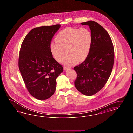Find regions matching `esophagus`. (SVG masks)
<instances>
[{
  "mask_svg": "<svg viewBox=\"0 0 133 133\" xmlns=\"http://www.w3.org/2000/svg\"><path fill=\"white\" fill-rule=\"evenodd\" d=\"M70 67H66V66H64L63 69H64V70H68V69H69Z\"/></svg>",
  "mask_w": 133,
  "mask_h": 133,
  "instance_id": "obj_1",
  "label": "esophagus"
}]
</instances>
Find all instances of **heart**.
<instances>
[{"label": "heart", "instance_id": "b5f03b06", "mask_svg": "<svg viewBox=\"0 0 133 133\" xmlns=\"http://www.w3.org/2000/svg\"><path fill=\"white\" fill-rule=\"evenodd\" d=\"M55 41L56 42L51 43L50 46L55 59L61 62L66 52L67 55L63 62L66 65H72L77 60L81 61L87 56L90 49L92 36L87 28L67 27L58 32Z\"/></svg>", "mask_w": 133, "mask_h": 133}]
</instances>
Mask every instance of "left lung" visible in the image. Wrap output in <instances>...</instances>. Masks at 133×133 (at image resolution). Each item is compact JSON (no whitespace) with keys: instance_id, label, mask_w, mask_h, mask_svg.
Returning <instances> with one entry per match:
<instances>
[{"instance_id":"obj_1","label":"left lung","mask_w":133,"mask_h":133,"mask_svg":"<svg viewBox=\"0 0 133 133\" xmlns=\"http://www.w3.org/2000/svg\"><path fill=\"white\" fill-rule=\"evenodd\" d=\"M81 24L89 26L92 41L85 61L74 68L77 73L75 85L82 94L92 96L103 88L111 75L114 45L109 34L98 23L89 21Z\"/></svg>"}]
</instances>
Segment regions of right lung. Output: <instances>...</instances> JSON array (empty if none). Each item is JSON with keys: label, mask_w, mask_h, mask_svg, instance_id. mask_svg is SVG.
I'll use <instances>...</instances> for the list:
<instances>
[{"label": "right lung", "mask_w": 133, "mask_h": 133, "mask_svg": "<svg viewBox=\"0 0 133 133\" xmlns=\"http://www.w3.org/2000/svg\"><path fill=\"white\" fill-rule=\"evenodd\" d=\"M60 24L36 27L22 44L19 68L26 88L33 97L45 100L56 90V78L63 70L53 58L50 44Z\"/></svg>", "instance_id": "1"}]
</instances>
